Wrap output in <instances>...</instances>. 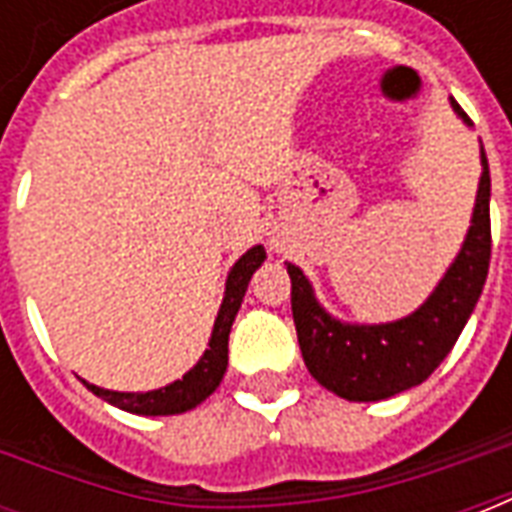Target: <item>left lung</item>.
Segmentation results:
<instances>
[{"instance_id":"left-lung-1","label":"left lung","mask_w":512,"mask_h":512,"mask_svg":"<svg viewBox=\"0 0 512 512\" xmlns=\"http://www.w3.org/2000/svg\"><path fill=\"white\" fill-rule=\"evenodd\" d=\"M469 123V115L452 101ZM483 156V175L474 202L469 235L439 288L414 315L381 326H348L334 321L312 296L299 266L288 263L290 307L301 356L312 378L345 400H384L422 384L444 362L483 293L491 263V175Z\"/></svg>"}]
</instances>
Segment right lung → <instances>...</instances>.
I'll use <instances>...</instances> for the list:
<instances>
[{
    "mask_svg": "<svg viewBox=\"0 0 512 512\" xmlns=\"http://www.w3.org/2000/svg\"><path fill=\"white\" fill-rule=\"evenodd\" d=\"M266 260V249L263 246H252L230 271L227 277V290H224L222 310L216 315L213 323L211 343L208 351L202 354L197 365L191 367L186 376L175 381V384L164 386V389H153V392H109L101 386L87 384L95 395L109 400L112 406L131 411V414H145V417H161V414H180L189 408L200 406L205 397L211 395L213 389L222 381L224 370H227V340H230V329H233L238 307L244 301L246 285L255 274L260 263Z\"/></svg>",
    "mask_w": 512,
    "mask_h": 512,
    "instance_id": "1",
    "label": "right lung"
}]
</instances>
